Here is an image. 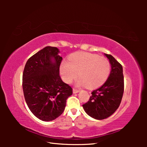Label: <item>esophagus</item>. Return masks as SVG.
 <instances>
[{
  "label": "esophagus",
  "instance_id": "34e87169",
  "mask_svg": "<svg viewBox=\"0 0 147 147\" xmlns=\"http://www.w3.org/2000/svg\"><path fill=\"white\" fill-rule=\"evenodd\" d=\"M80 91L78 90H77V89H75V88H73V92L74 93V94H75V93H78Z\"/></svg>",
  "mask_w": 147,
  "mask_h": 147
}]
</instances>
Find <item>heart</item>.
<instances>
[{"label":"heart","instance_id":"b5f03b06","mask_svg":"<svg viewBox=\"0 0 147 147\" xmlns=\"http://www.w3.org/2000/svg\"><path fill=\"white\" fill-rule=\"evenodd\" d=\"M78 75V86L86 85L91 88L103 84L110 72V64L107 59L87 52H78L71 55L68 61L60 65L62 78L70 83Z\"/></svg>","mask_w":147,"mask_h":147}]
</instances>
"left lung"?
Segmentation results:
<instances>
[{"mask_svg":"<svg viewBox=\"0 0 147 147\" xmlns=\"http://www.w3.org/2000/svg\"><path fill=\"white\" fill-rule=\"evenodd\" d=\"M111 64L108 79L91 92L90 100L83 105L85 112L96 119H104L115 113L121 103L124 92L123 67L110 55L104 53Z\"/></svg>","mask_w":147,"mask_h":147,"instance_id":"1","label":"left lung"}]
</instances>
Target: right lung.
<instances>
[{"mask_svg": "<svg viewBox=\"0 0 147 147\" xmlns=\"http://www.w3.org/2000/svg\"><path fill=\"white\" fill-rule=\"evenodd\" d=\"M56 47H46L31 56L23 74V90L29 109L35 117L50 121L63 113L72 88L62 80L63 59Z\"/></svg>", "mask_w": 147, "mask_h": 147, "instance_id": "1", "label": "right lung"}]
</instances>
